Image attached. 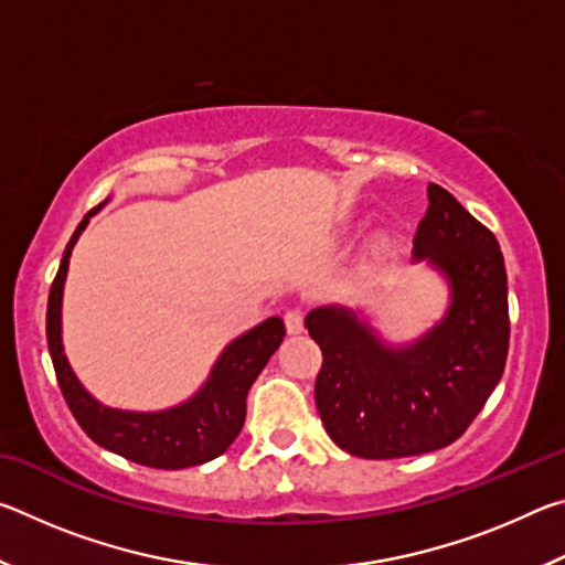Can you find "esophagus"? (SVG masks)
Here are the masks:
<instances>
[{
	"label": "esophagus",
	"instance_id": "34e87169",
	"mask_svg": "<svg viewBox=\"0 0 565 565\" xmlns=\"http://www.w3.org/2000/svg\"><path fill=\"white\" fill-rule=\"evenodd\" d=\"M284 323L289 333H301L303 331V313L299 309H289L284 313Z\"/></svg>",
	"mask_w": 565,
	"mask_h": 565
}]
</instances>
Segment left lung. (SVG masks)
Returning <instances> with one entry per match:
<instances>
[{
    "label": "left lung",
    "instance_id": "obj_1",
    "mask_svg": "<svg viewBox=\"0 0 565 565\" xmlns=\"http://www.w3.org/2000/svg\"><path fill=\"white\" fill-rule=\"evenodd\" d=\"M416 259L451 281V309L408 349H386L343 309L306 317L321 349L313 386L323 428L359 458H404L461 438L503 376L509 356V286L495 236L448 194L428 184L414 236Z\"/></svg>",
    "mask_w": 565,
    "mask_h": 565
}]
</instances>
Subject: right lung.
I'll use <instances>...</instances> for the list:
<instances>
[{
	"label": "right lung",
	"mask_w": 565,
	"mask_h": 565,
	"mask_svg": "<svg viewBox=\"0 0 565 565\" xmlns=\"http://www.w3.org/2000/svg\"><path fill=\"white\" fill-rule=\"evenodd\" d=\"M97 209L99 206H94L84 216V222L76 226L66 244L60 271L50 289V303H46V343H50L54 374L66 406L94 444L109 448L134 463L177 471V468L212 461L222 456L242 431L246 394L256 376L262 374L266 361L284 341V321L271 317L244 333L242 339L228 343L206 386L177 408L159 411V414H129V411H114L97 404L76 381L62 351V291L66 269H70L76 238Z\"/></svg>",
	"instance_id": "obj_1"
}]
</instances>
